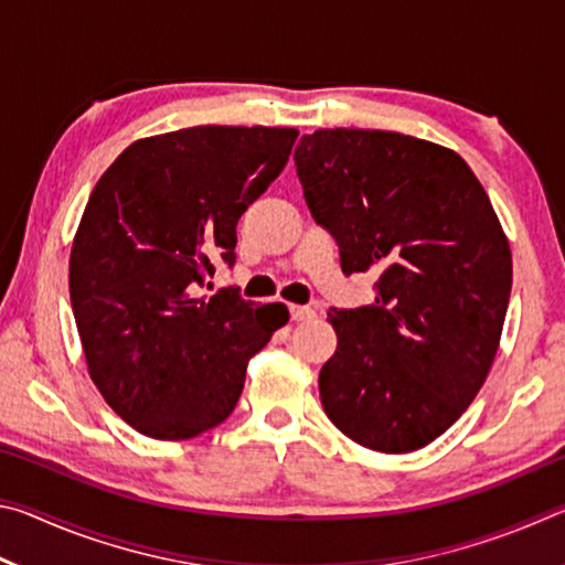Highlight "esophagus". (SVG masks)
<instances>
[{
  "instance_id": "obj_1",
  "label": "esophagus",
  "mask_w": 565,
  "mask_h": 565,
  "mask_svg": "<svg viewBox=\"0 0 565 565\" xmlns=\"http://www.w3.org/2000/svg\"><path fill=\"white\" fill-rule=\"evenodd\" d=\"M289 313H291V321H296V323L313 319V309H309V306H291Z\"/></svg>"
}]
</instances>
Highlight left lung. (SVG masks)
Instances as JSON below:
<instances>
[{"mask_svg":"<svg viewBox=\"0 0 565 565\" xmlns=\"http://www.w3.org/2000/svg\"><path fill=\"white\" fill-rule=\"evenodd\" d=\"M311 216L343 274L376 271V301L329 313L337 351L321 404L351 441L418 451L481 391L511 296V246L456 151L376 129H319L294 151Z\"/></svg>","mask_w":565,"mask_h":565,"instance_id":"8db88e82","label":"left lung"}]
</instances>
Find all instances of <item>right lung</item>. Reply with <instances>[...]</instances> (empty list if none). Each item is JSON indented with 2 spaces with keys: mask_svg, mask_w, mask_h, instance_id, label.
I'll return each mask as SVG.
<instances>
[{
  "mask_svg": "<svg viewBox=\"0 0 565 565\" xmlns=\"http://www.w3.org/2000/svg\"><path fill=\"white\" fill-rule=\"evenodd\" d=\"M299 131L191 127L129 145L94 186L70 256L84 359L131 428L184 441L232 414L248 359L289 321L234 289L196 296L236 224L281 174Z\"/></svg>",
  "mask_w": 565,
  "mask_h": 565,
  "instance_id": "add662e5",
  "label": "right lung"
}]
</instances>
